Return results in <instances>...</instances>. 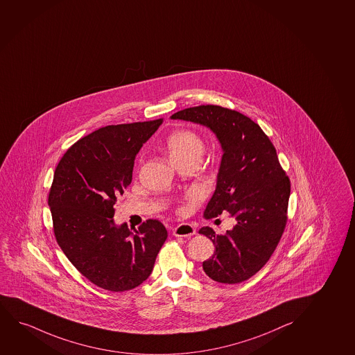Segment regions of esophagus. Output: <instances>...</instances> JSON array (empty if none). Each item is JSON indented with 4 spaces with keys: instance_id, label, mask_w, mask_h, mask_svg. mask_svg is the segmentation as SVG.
I'll return each mask as SVG.
<instances>
[{
    "instance_id": "34e87169",
    "label": "esophagus",
    "mask_w": 355,
    "mask_h": 355,
    "mask_svg": "<svg viewBox=\"0 0 355 355\" xmlns=\"http://www.w3.org/2000/svg\"><path fill=\"white\" fill-rule=\"evenodd\" d=\"M173 234L180 238H191L196 234V229L189 223H181L173 229Z\"/></svg>"
}]
</instances>
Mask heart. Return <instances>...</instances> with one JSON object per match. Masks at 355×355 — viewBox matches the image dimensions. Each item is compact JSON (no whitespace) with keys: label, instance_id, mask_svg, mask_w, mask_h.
<instances>
[{"label":"heart","instance_id":"obj_1","mask_svg":"<svg viewBox=\"0 0 355 355\" xmlns=\"http://www.w3.org/2000/svg\"><path fill=\"white\" fill-rule=\"evenodd\" d=\"M166 153L171 161L175 164L189 159H199L204 151V143L199 135L191 130H176L168 137L166 141Z\"/></svg>","mask_w":355,"mask_h":355}]
</instances>
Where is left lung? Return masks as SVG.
<instances>
[{"instance_id": "8db88e82", "label": "left lung", "mask_w": 355, "mask_h": 355, "mask_svg": "<svg viewBox=\"0 0 355 355\" xmlns=\"http://www.w3.org/2000/svg\"><path fill=\"white\" fill-rule=\"evenodd\" d=\"M171 119L207 127L223 153L204 217L227 211L235 225L225 234L199 229L215 245L202 270L216 282L246 281L269 261L287 222L291 182L274 145L250 117L220 105L184 109Z\"/></svg>"}]
</instances>
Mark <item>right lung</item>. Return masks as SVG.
Here are the masks:
<instances>
[{
	"mask_svg": "<svg viewBox=\"0 0 355 355\" xmlns=\"http://www.w3.org/2000/svg\"><path fill=\"white\" fill-rule=\"evenodd\" d=\"M162 122L102 127L68 148L56 166L48 200L55 236L76 269L105 291L141 284L168 236L157 220L132 232L112 218L117 197L132 182L135 156Z\"/></svg>",
	"mask_w": 355,
	"mask_h": 355,
	"instance_id": "add662e5",
	"label": "right lung"
}]
</instances>
